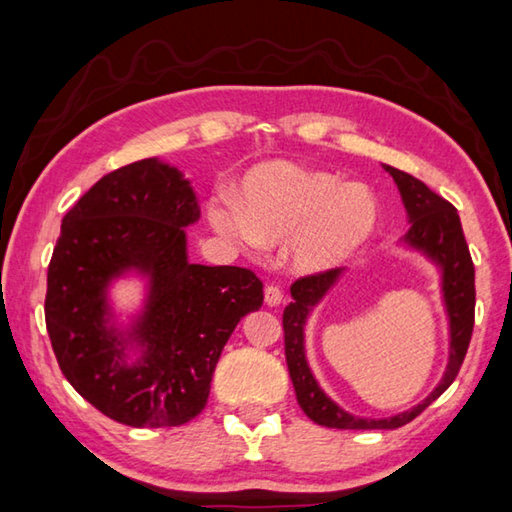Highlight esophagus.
Returning <instances> with one entry per match:
<instances>
[{
	"mask_svg": "<svg viewBox=\"0 0 512 512\" xmlns=\"http://www.w3.org/2000/svg\"><path fill=\"white\" fill-rule=\"evenodd\" d=\"M264 302L266 306H279L284 302V290L279 284H268L264 288Z\"/></svg>",
	"mask_w": 512,
	"mask_h": 512,
	"instance_id": "34e87169",
	"label": "esophagus"
}]
</instances>
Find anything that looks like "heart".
Returning a JSON list of instances; mask_svg holds the SVG:
<instances>
[{"label": "heart", "instance_id": "obj_1", "mask_svg": "<svg viewBox=\"0 0 512 512\" xmlns=\"http://www.w3.org/2000/svg\"><path fill=\"white\" fill-rule=\"evenodd\" d=\"M219 235L244 248L290 239V259L304 273L344 264L377 224V202L362 184H344L326 170L270 164L253 170L239 206L215 197L208 206Z\"/></svg>", "mask_w": 512, "mask_h": 512}]
</instances>
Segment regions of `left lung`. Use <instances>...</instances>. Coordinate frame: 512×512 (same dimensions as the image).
<instances>
[{
	"instance_id": "1",
	"label": "left lung",
	"mask_w": 512,
	"mask_h": 512,
	"mask_svg": "<svg viewBox=\"0 0 512 512\" xmlns=\"http://www.w3.org/2000/svg\"><path fill=\"white\" fill-rule=\"evenodd\" d=\"M386 173L393 175L395 184L402 193L410 228L404 242L426 253L433 262L442 268V290L446 313L450 319V357L442 382L430 393L422 404L406 410L388 419H359L348 415L330 399L310 373L304 350V326L308 313L322 299L330 286H333L342 268L322 270V273L299 277L290 286L293 302L284 308V348L290 379H293L297 404L315 424L326 428L342 430H393L424 413V410L455 382L459 368L464 364L466 350L470 344L475 326V266L470 259V250L466 244L462 222H459L457 208L446 202L444 197L433 193L417 177L397 170L393 166H384Z\"/></svg>"
}]
</instances>
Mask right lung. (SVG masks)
<instances>
[{
  "label": "right lung",
  "mask_w": 512,
  "mask_h": 512,
  "mask_svg": "<svg viewBox=\"0 0 512 512\" xmlns=\"http://www.w3.org/2000/svg\"><path fill=\"white\" fill-rule=\"evenodd\" d=\"M197 219L188 179L153 157L104 175L62 222L48 337L70 386L119 424L182 426L202 413L228 337L264 302L253 270L188 262L184 226ZM130 267L149 275V299L124 334L107 326L105 288ZM130 343L137 363L127 362Z\"/></svg>",
  "instance_id": "right-lung-1"
}]
</instances>
